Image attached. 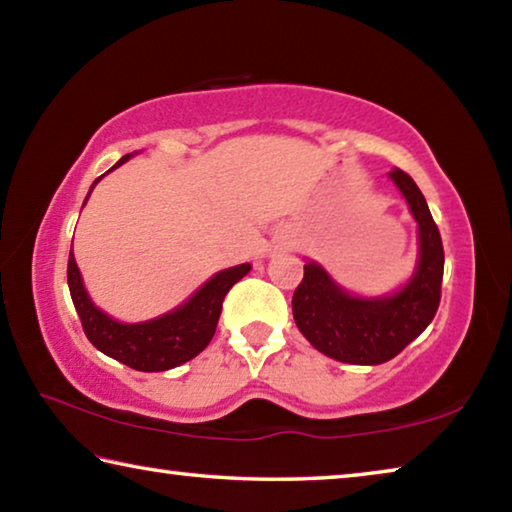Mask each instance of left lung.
Instances as JSON below:
<instances>
[{"label":"left lung","mask_w":512,"mask_h":512,"mask_svg":"<svg viewBox=\"0 0 512 512\" xmlns=\"http://www.w3.org/2000/svg\"><path fill=\"white\" fill-rule=\"evenodd\" d=\"M413 219L418 221L420 257L404 287L384 298H357L343 291L323 266L305 264L293 293V320L318 352L354 366L391 361L427 329L440 305L445 250L438 225L418 185L402 169L391 171Z\"/></svg>","instance_id":"obj_1"}]
</instances>
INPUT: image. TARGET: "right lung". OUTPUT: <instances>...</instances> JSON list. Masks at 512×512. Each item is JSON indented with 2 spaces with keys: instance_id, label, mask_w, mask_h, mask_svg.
Here are the masks:
<instances>
[{
  "instance_id": "right-lung-1",
  "label": "right lung",
  "mask_w": 512,
  "mask_h": 512,
  "mask_svg": "<svg viewBox=\"0 0 512 512\" xmlns=\"http://www.w3.org/2000/svg\"><path fill=\"white\" fill-rule=\"evenodd\" d=\"M128 158L131 155H124L112 169H117ZM101 178L103 176L94 180V185ZM85 203H88V198H85ZM248 271L250 264L225 268V271L210 277L185 305H180L178 309H173L160 318L133 325L119 323V320L110 318L106 311L94 307L88 291L83 287L81 271L76 266L74 253H69L67 284L69 293H72L76 314L81 318L83 332L94 348L108 354L112 359L126 363L128 368L142 372H160L194 359L198 352H203L210 345L216 332V323H219L221 316L223 298L228 296V291Z\"/></svg>"
}]
</instances>
